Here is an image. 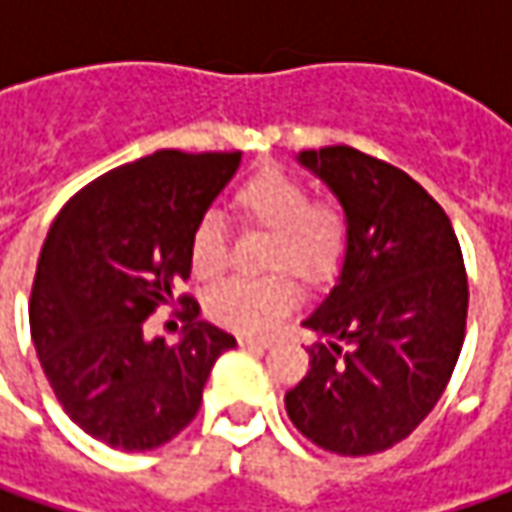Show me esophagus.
Here are the masks:
<instances>
[{"label":"esophagus","instance_id":"34e87169","mask_svg":"<svg viewBox=\"0 0 512 512\" xmlns=\"http://www.w3.org/2000/svg\"><path fill=\"white\" fill-rule=\"evenodd\" d=\"M239 344L247 347V350H267V347H270L267 339H253V336H239Z\"/></svg>","mask_w":512,"mask_h":512}]
</instances>
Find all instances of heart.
<instances>
[{
	"mask_svg": "<svg viewBox=\"0 0 512 512\" xmlns=\"http://www.w3.org/2000/svg\"><path fill=\"white\" fill-rule=\"evenodd\" d=\"M233 210L250 227L270 233L265 265L290 267L305 279L330 276L350 245V210L336 196H310L307 185L282 168H256L233 187ZM190 265L199 279H216L227 267V227L216 213H202L190 230ZM299 299V285L285 270L262 279H227L207 296L213 322L262 336L279 325Z\"/></svg>",
	"mask_w": 512,
	"mask_h": 512,
	"instance_id": "b5f03b06",
	"label": "heart"
}]
</instances>
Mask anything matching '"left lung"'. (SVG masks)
Here are the masks:
<instances>
[{"instance_id":"8db88e82","label":"left lung","mask_w":512,"mask_h":512,"mask_svg":"<svg viewBox=\"0 0 512 512\" xmlns=\"http://www.w3.org/2000/svg\"><path fill=\"white\" fill-rule=\"evenodd\" d=\"M350 210L339 285L302 325L325 336L285 393L290 422L339 456L407 439L442 399L467 327V270L442 205L404 170L333 145L302 150Z\"/></svg>"}]
</instances>
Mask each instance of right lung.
<instances>
[{
  "instance_id": "1",
  "label": "right lung",
  "mask_w": 512,
  "mask_h": 512,
  "mask_svg": "<svg viewBox=\"0 0 512 512\" xmlns=\"http://www.w3.org/2000/svg\"><path fill=\"white\" fill-rule=\"evenodd\" d=\"M242 150H156L93 179L59 210L30 290V339L73 422L119 450H153L196 419L213 362L236 339L193 322L190 230ZM179 301V345L145 340L144 319Z\"/></svg>"
}]
</instances>
